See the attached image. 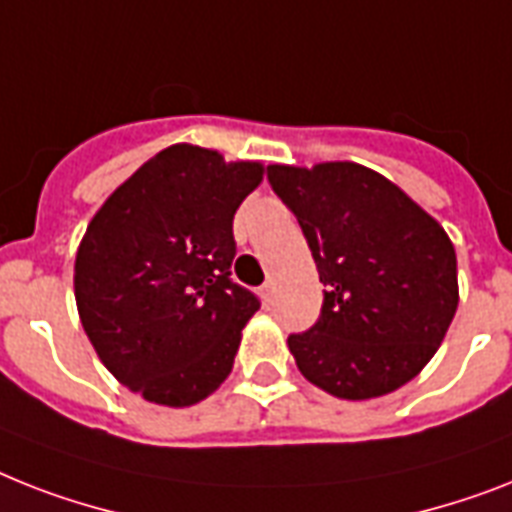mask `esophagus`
<instances>
[{
  "label": "esophagus",
  "mask_w": 512,
  "mask_h": 512,
  "mask_svg": "<svg viewBox=\"0 0 512 512\" xmlns=\"http://www.w3.org/2000/svg\"><path fill=\"white\" fill-rule=\"evenodd\" d=\"M273 294H276V284H273V281H265V284L260 286V297H263L265 305L273 302Z\"/></svg>",
  "instance_id": "obj_1"
}]
</instances>
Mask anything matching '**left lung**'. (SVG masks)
Instances as JSON below:
<instances>
[{
	"label": "left lung",
	"instance_id": "1",
	"mask_svg": "<svg viewBox=\"0 0 512 512\" xmlns=\"http://www.w3.org/2000/svg\"><path fill=\"white\" fill-rule=\"evenodd\" d=\"M268 184L318 265L321 318L289 334L307 381L371 400L418 376L458 310V260L444 228L405 191L355 162L270 165Z\"/></svg>",
	"mask_w": 512,
	"mask_h": 512
}]
</instances>
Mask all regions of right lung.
<instances>
[{"mask_svg":"<svg viewBox=\"0 0 512 512\" xmlns=\"http://www.w3.org/2000/svg\"><path fill=\"white\" fill-rule=\"evenodd\" d=\"M263 181L260 162L228 165L176 144L118 186L76 255L83 331L107 371L157 405L186 407L231 373L260 307L231 278L234 215Z\"/></svg>","mask_w":512,"mask_h":512,"instance_id":"add662e5","label":"right lung"}]
</instances>
